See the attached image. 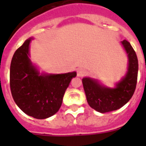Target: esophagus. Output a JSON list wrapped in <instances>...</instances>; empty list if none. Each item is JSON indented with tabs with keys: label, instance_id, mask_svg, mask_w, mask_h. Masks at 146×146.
Listing matches in <instances>:
<instances>
[{
	"label": "esophagus",
	"instance_id": "1",
	"mask_svg": "<svg viewBox=\"0 0 146 146\" xmlns=\"http://www.w3.org/2000/svg\"><path fill=\"white\" fill-rule=\"evenodd\" d=\"M86 73V69H83V68H78L77 71V77H82L83 75H85V74Z\"/></svg>",
	"mask_w": 146,
	"mask_h": 146
}]
</instances>
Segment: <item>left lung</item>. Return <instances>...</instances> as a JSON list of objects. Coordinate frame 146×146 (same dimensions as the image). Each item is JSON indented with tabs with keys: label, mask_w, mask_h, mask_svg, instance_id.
<instances>
[{
	"label": "left lung",
	"mask_w": 146,
	"mask_h": 146,
	"mask_svg": "<svg viewBox=\"0 0 146 146\" xmlns=\"http://www.w3.org/2000/svg\"><path fill=\"white\" fill-rule=\"evenodd\" d=\"M128 58V68L124 77L115 88L102 85L99 80L91 77L82 78L86 99L91 108L101 113L116 110L122 108L133 96L136 88L138 60L135 50L126 40L121 42Z\"/></svg>",
	"instance_id": "obj_1"
}]
</instances>
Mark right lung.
I'll list each match as a JSON object with an SVG mask.
<instances>
[{"label": "right lung", "mask_w": 146, "mask_h": 146, "mask_svg": "<svg viewBox=\"0 0 146 146\" xmlns=\"http://www.w3.org/2000/svg\"><path fill=\"white\" fill-rule=\"evenodd\" d=\"M32 39H27L13 55L10 88L13 99L22 111L37 119H44L58 111L66 90L77 73L40 74L29 58Z\"/></svg>", "instance_id": "add662e5"}]
</instances>
